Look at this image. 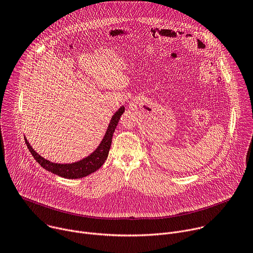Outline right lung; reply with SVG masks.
Masks as SVG:
<instances>
[{
  "label": "right lung",
  "mask_w": 253,
  "mask_h": 253,
  "mask_svg": "<svg viewBox=\"0 0 253 253\" xmlns=\"http://www.w3.org/2000/svg\"><path fill=\"white\" fill-rule=\"evenodd\" d=\"M125 112V107H122L112 118L111 123L109 125V127L107 129V132L100 142V144L97 146V148L93 151V153L88 156L87 158L74 163V164H69V165H60V164H54L50 163L43 158H42L40 155H38L36 151L33 149V147L30 145L28 140L25 138L27 146L29 150L31 151L32 156L34 159L38 162V164L42 167L44 169L47 171L53 172L59 176L65 177V178H82L84 177L94 171H96L100 167H102L108 156H109V151L112 145V138L114 131L118 126V123L121 119V116Z\"/></svg>",
  "instance_id": "right-lung-1"
}]
</instances>
